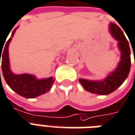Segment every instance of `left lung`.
<instances>
[{
    "mask_svg": "<svg viewBox=\"0 0 135 135\" xmlns=\"http://www.w3.org/2000/svg\"><path fill=\"white\" fill-rule=\"evenodd\" d=\"M109 30L114 38L118 41V48L121 52L120 61L118 67L108 74L105 79L100 81H90L79 79L83 87L92 94L107 95L111 94L121 85L127 79L131 67V52L129 42L125 35L116 24L111 22Z\"/></svg>",
    "mask_w": 135,
    "mask_h": 135,
    "instance_id": "obj_1",
    "label": "left lung"
}]
</instances>
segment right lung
Wrapping results in <instances>:
<instances>
[{"label": "right lung", "mask_w": 135, "mask_h": 135, "mask_svg": "<svg viewBox=\"0 0 135 135\" xmlns=\"http://www.w3.org/2000/svg\"><path fill=\"white\" fill-rule=\"evenodd\" d=\"M15 31L16 29L13 31L11 38H9L7 42L6 43L5 46L2 47L3 48H0V60L2 58V71L6 83L12 90L20 96L28 99L35 98L47 93L50 90L55 81L52 77L46 79L38 80L35 76L31 74H15L12 73L10 69L8 58V45L12 40V38L15 35Z\"/></svg>", "instance_id": "add662e5"}]
</instances>
